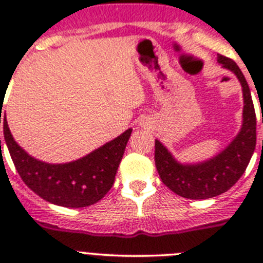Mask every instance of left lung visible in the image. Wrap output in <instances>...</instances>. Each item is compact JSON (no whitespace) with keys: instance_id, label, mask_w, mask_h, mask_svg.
<instances>
[{"instance_id":"obj_1","label":"left lung","mask_w":263,"mask_h":263,"mask_svg":"<svg viewBox=\"0 0 263 263\" xmlns=\"http://www.w3.org/2000/svg\"><path fill=\"white\" fill-rule=\"evenodd\" d=\"M217 62L236 73L243 92V124L224 152L199 164H180L159 141H155V166L163 184L185 199H210L227 192L245 173L257 142V118L246 79L236 62L218 55ZM263 122V115H262Z\"/></svg>"}]
</instances>
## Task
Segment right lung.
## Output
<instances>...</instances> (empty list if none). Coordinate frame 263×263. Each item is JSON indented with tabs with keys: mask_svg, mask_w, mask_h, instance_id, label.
<instances>
[{
	"mask_svg": "<svg viewBox=\"0 0 263 263\" xmlns=\"http://www.w3.org/2000/svg\"><path fill=\"white\" fill-rule=\"evenodd\" d=\"M130 134L132 129L75 162L50 164L34 159L17 145L4 116L5 142L21 179L42 199L67 208L92 205L108 194Z\"/></svg>",
	"mask_w": 263,
	"mask_h": 263,
	"instance_id": "right-lung-1",
	"label": "right lung"
}]
</instances>
